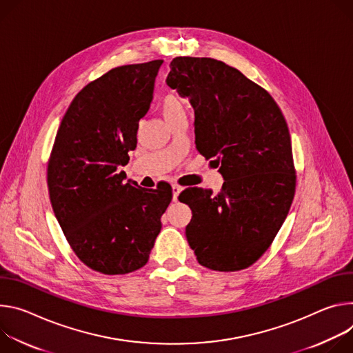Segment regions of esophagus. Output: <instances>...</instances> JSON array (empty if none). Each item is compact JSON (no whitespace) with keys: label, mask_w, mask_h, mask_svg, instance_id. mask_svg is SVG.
<instances>
[{"label":"esophagus","mask_w":353,"mask_h":353,"mask_svg":"<svg viewBox=\"0 0 353 353\" xmlns=\"http://www.w3.org/2000/svg\"><path fill=\"white\" fill-rule=\"evenodd\" d=\"M181 192H182V188H181L179 185L174 183V185H172V199H174L175 202L178 201V196H179Z\"/></svg>","instance_id":"34e87169"}]
</instances>
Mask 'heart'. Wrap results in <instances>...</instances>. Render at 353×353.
I'll return each mask as SVG.
<instances>
[{
  "label": "heart",
  "mask_w": 353,
  "mask_h": 353,
  "mask_svg": "<svg viewBox=\"0 0 353 353\" xmlns=\"http://www.w3.org/2000/svg\"><path fill=\"white\" fill-rule=\"evenodd\" d=\"M181 110H183V106H182L181 101L176 97L168 95V97L164 98V101H163V113L165 116V119H168V117L174 116L175 113H178Z\"/></svg>",
  "instance_id": "heart-1"
}]
</instances>
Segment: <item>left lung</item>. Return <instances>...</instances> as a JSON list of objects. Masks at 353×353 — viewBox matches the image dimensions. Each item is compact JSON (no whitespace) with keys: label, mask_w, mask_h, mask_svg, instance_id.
I'll return each instance as SVG.
<instances>
[{"label":"left lung","mask_w":353,"mask_h":353,"mask_svg":"<svg viewBox=\"0 0 353 353\" xmlns=\"http://www.w3.org/2000/svg\"><path fill=\"white\" fill-rule=\"evenodd\" d=\"M167 85L189 98L194 143L214 159L224 183L182 192L192 220L185 234L201 265L220 272L256 262L290 210L296 172L278 103L237 68L208 57H175ZM195 214L193 215L192 213Z\"/></svg>","instance_id":"8db88e82"}]
</instances>
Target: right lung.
Returning a JSON list of instances; mask_svg holds the SVG:
<instances>
[{"instance_id": "add662e5", "label": "right lung", "mask_w": 353, "mask_h": 353, "mask_svg": "<svg viewBox=\"0 0 353 353\" xmlns=\"http://www.w3.org/2000/svg\"><path fill=\"white\" fill-rule=\"evenodd\" d=\"M163 60L116 67L70 103L48 165L54 216L75 255L105 275L144 266L172 189H144L121 167L137 145Z\"/></svg>"}]
</instances>
